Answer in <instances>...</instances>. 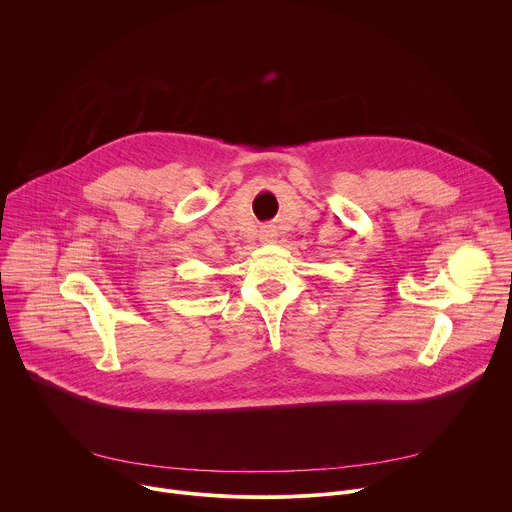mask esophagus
<instances>
[{
  "mask_svg": "<svg viewBox=\"0 0 512 512\" xmlns=\"http://www.w3.org/2000/svg\"><path fill=\"white\" fill-rule=\"evenodd\" d=\"M261 239H263L265 243H271V241L275 239V231H273V229H269V227H265V229L261 231Z\"/></svg>",
  "mask_w": 512,
  "mask_h": 512,
  "instance_id": "34e87169",
  "label": "esophagus"
}]
</instances>
